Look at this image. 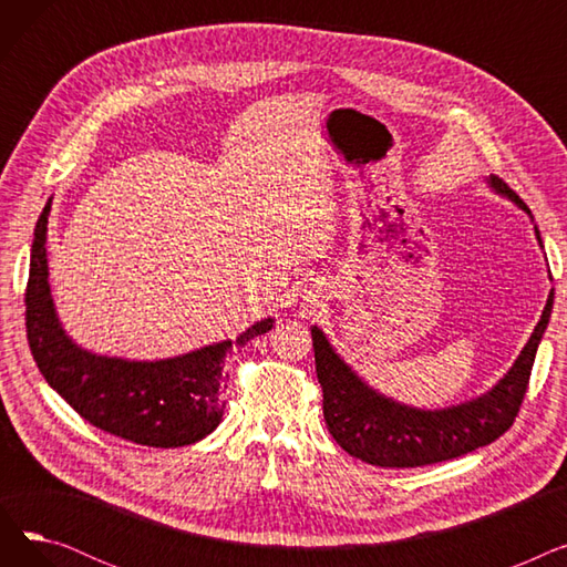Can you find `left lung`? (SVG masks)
Wrapping results in <instances>:
<instances>
[{"instance_id":"1","label":"left lung","mask_w":567,"mask_h":567,"mask_svg":"<svg viewBox=\"0 0 567 567\" xmlns=\"http://www.w3.org/2000/svg\"><path fill=\"white\" fill-rule=\"evenodd\" d=\"M487 184L530 216L524 199L503 178L489 174ZM535 236L540 241L538 227ZM551 308L554 293H549L543 317L517 361L492 391L449 409H415L377 393L340 359L323 331L312 326L317 379L323 391V419L331 436L351 457L383 468L425 466L483 449L515 423Z\"/></svg>"}]
</instances>
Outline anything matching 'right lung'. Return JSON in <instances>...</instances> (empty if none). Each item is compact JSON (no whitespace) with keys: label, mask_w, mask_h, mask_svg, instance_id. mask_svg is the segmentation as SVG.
Here are the masks:
<instances>
[{"label":"right lung","mask_w":567,"mask_h":567,"mask_svg":"<svg viewBox=\"0 0 567 567\" xmlns=\"http://www.w3.org/2000/svg\"><path fill=\"white\" fill-rule=\"evenodd\" d=\"M50 199L34 229L24 293L27 340L52 389L84 421L148 449H182L212 434L223 421L225 359L274 329V319L252 323L234 342L223 340L163 361L99 355L75 344L56 317L48 282Z\"/></svg>","instance_id":"add662e5"}]
</instances>
